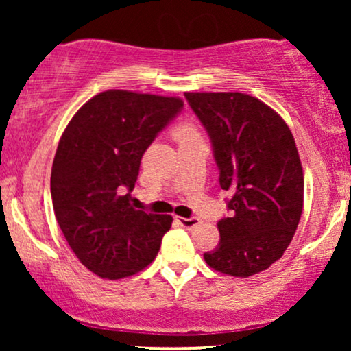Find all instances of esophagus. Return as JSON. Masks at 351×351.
Here are the masks:
<instances>
[{
	"instance_id": "34e87169",
	"label": "esophagus",
	"mask_w": 351,
	"mask_h": 351,
	"mask_svg": "<svg viewBox=\"0 0 351 351\" xmlns=\"http://www.w3.org/2000/svg\"><path fill=\"white\" fill-rule=\"evenodd\" d=\"M176 221H178L181 226L186 228V229H193V228H196L199 224L198 217H180V216H176Z\"/></svg>"
}]
</instances>
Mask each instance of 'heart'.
<instances>
[{"instance_id": "obj_1", "label": "heart", "mask_w": 351, "mask_h": 351, "mask_svg": "<svg viewBox=\"0 0 351 351\" xmlns=\"http://www.w3.org/2000/svg\"><path fill=\"white\" fill-rule=\"evenodd\" d=\"M191 134H196L195 128L191 127V125H181V127L176 128L175 132V136L178 138V136H183V135H191Z\"/></svg>"}]
</instances>
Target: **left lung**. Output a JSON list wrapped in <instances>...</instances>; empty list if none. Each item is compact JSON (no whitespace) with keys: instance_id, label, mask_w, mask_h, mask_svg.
Returning a JSON list of instances; mask_svg holds the SVG:
<instances>
[{"instance_id":"8db88e82","label":"left lung","mask_w":351,"mask_h":351,"mask_svg":"<svg viewBox=\"0 0 351 351\" xmlns=\"http://www.w3.org/2000/svg\"><path fill=\"white\" fill-rule=\"evenodd\" d=\"M211 138L219 186L231 217L217 223L219 244L204 252L217 272L249 277L284 256L304 208V171L284 119L241 92H184Z\"/></svg>"}]
</instances>
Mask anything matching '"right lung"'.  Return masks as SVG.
<instances>
[{
	"label": "right lung",
	"instance_id": "obj_1",
	"mask_svg": "<svg viewBox=\"0 0 351 351\" xmlns=\"http://www.w3.org/2000/svg\"><path fill=\"white\" fill-rule=\"evenodd\" d=\"M183 108L178 97L106 90L75 112L60 136L51 196L60 231L90 272L123 279L156 257L170 215L132 204L140 162L158 132Z\"/></svg>",
	"mask_w": 351,
	"mask_h": 351
}]
</instances>
